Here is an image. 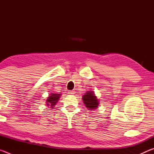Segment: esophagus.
<instances>
[{"instance_id": "34e87169", "label": "esophagus", "mask_w": 154, "mask_h": 154, "mask_svg": "<svg viewBox=\"0 0 154 154\" xmlns=\"http://www.w3.org/2000/svg\"><path fill=\"white\" fill-rule=\"evenodd\" d=\"M69 93L70 94H74L75 93V90H70Z\"/></svg>"}]
</instances>
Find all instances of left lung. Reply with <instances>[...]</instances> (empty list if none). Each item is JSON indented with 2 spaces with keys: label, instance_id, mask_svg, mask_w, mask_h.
Masks as SVG:
<instances>
[{
  "label": "left lung",
  "instance_id": "left-lung-1",
  "mask_svg": "<svg viewBox=\"0 0 154 154\" xmlns=\"http://www.w3.org/2000/svg\"><path fill=\"white\" fill-rule=\"evenodd\" d=\"M83 100L85 106L91 110L97 108L99 104L98 99L96 98L93 92H87L85 95L83 96Z\"/></svg>",
  "mask_w": 154,
  "mask_h": 154
}]
</instances>
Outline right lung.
Here are the masks:
<instances>
[{
    "instance_id": "add662e5",
    "label": "right lung",
    "mask_w": 154,
    "mask_h": 154,
    "mask_svg": "<svg viewBox=\"0 0 154 154\" xmlns=\"http://www.w3.org/2000/svg\"><path fill=\"white\" fill-rule=\"evenodd\" d=\"M50 95L51 96H49L48 100H47V101H48V102H47L48 103L47 105L51 106V108L53 109L54 106L56 105V104L58 101L59 98L60 97V95L58 94H54V93L51 94Z\"/></svg>"
}]
</instances>
